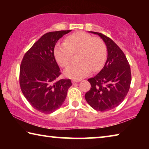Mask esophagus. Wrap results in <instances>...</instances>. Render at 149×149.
Instances as JSON below:
<instances>
[{
    "mask_svg": "<svg viewBox=\"0 0 149 149\" xmlns=\"http://www.w3.org/2000/svg\"><path fill=\"white\" fill-rule=\"evenodd\" d=\"M80 79H72V83L73 84H74V83H76V82H79L80 81Z\"/></svg>",
    "mask_w": 149,
    "mask_h": 149,
    "instance_id": "obj_1",
    "label": "esophagus"
}]
</instances>
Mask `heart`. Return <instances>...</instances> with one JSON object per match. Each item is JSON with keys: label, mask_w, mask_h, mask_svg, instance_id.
Here are the masks:
<instances>
[{"label": "heart", "mask_w": 149, "mask_h": 149, "mask_svg": "<svg viewBox=\"0 0 149 149\" xmlns=\"http://www.w3.org/2000/svg\"><path fill=\"white\" fill-rule=\"evenodd\" d=\"M77 53L79 62L65 70V76L72 79H81L103 66L107 57V47L99 37H93L87 33L79 31L68 36L65 42L55 45L54 55L61 67L70 64L73 54Z\"/></svg>", "instance_id": "obj_1"}]
</instances>
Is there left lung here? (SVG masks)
<instances>
[{
    "instance_id": "left-lung-1",
    "label": "left lung",
    "mask_w": 149,
    "mask_h": 149,
    "mask_svg": "<svg viewBox=\"0 0 149 149\" xmlns=\"http://www.w3.org/2000/svg\"><path fill=\"white\" fill-rule=\"evenodd\" d=\"M90 32L104 41L108 57L99 74L88 79L91 87L85 98L95 110L104 112L117 107L127 95L132 81L130 65L124 53L112 39L100 33Z\"/></svg>"
}]
</instances>
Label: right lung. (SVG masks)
<instances>
[{
	"mask_svg": "<svg viewBox=\"0 0 149 149\" xmlns=\"http://www.w3.org/2000/svg\"><path fill=\"white\" fill-rule=\"evenodd\" d=\"M72 30L47 33L27 50L19 70V85L24 97L35 110L50 114L61 107L72 85L61 74L55 60L57 41Z\"/></svg>",
	"mask_w": 149,
	"mask_h": 149,
	"instance_id": "obj_1",
	"label": "right lung"
}]
</instances>
